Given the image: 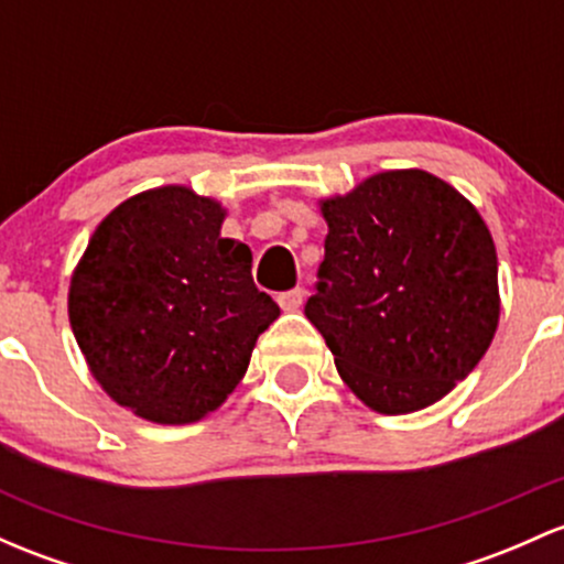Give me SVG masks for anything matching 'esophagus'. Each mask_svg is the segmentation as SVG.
Segmentation results:
<instances>
[{"label":"esophagus","instance_id":"obj_1","mask_svg":"<svg viewBox=\"0 0 564 564\" xmlns=\"http://www.w3.org/2000/svg\"><path fill=\"white\" fill-rule=\"evenodd\" d=\"M302 300H305V292H302V289L297 286V289H292V292H283V294H278V305L283 307V311H300L302 307Z\"/></svg>","mask_w":564,"mask_h":564}]
</instances>
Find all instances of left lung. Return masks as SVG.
<instances>
[{
	"instance_id": "1",
	"label": "left lung",
	"mask_w": 564,
	"mask_h": 564,
	"mask_svg": "<svg viewBox=\"0 0 564 564\" xmlns=\"http://www.w3.org/2000/svg\"><path fill=\"white\" fill-rule=\"evenodd\" d=\"M318 205L329 232L305 316L346 387L389 416L443 400L500 322L484 218L424 170L370 175Z\"/></svg>"
}]
</instances>
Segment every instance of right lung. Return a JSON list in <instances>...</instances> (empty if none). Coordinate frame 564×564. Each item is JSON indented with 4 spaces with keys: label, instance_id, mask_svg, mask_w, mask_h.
<instances>
[{
    "label": "right lung",
    "instance_id": "obj_1",
    "mask_svg": "<svg viewBox=\"0 0 564 564\" xmlns=\"http://www.w3.org/2000/svg\"><path fill=\"white\" fill-rule=\"evenodd\" d=\"M218 199L159 186L110 210L69 281V324L110 400L153 424L216 411L281 316Z\"/></svg>",
    "mask_w": 564,
    "mask_h": 564
}]
</instances>
